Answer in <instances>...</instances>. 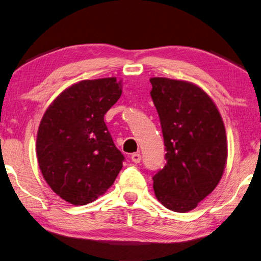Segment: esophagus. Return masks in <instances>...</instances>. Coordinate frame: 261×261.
I'll return each instance as SVG.
<instances>
[{
    "instance_id": "esophagus-1",
    "label": "esophagus",
    "mask_w": 261,
    "mask_h": 261,
    "mask_svg": "<svg viewBox=\"0 0 261 261\" xmlns=\"http://www.w3.org/2000/svg\"><path fill=\"white\" fill-rule=\"evenodd\" d=\"M131 160L134 163H140L141 161V155L139 153H134L131 155Z\"/></svg>"
}]
</instances>
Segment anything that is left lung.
Returning <instances> with one entry per match:
<instances>
[{"label": "left lung", "mask_w": 261, "mask_h": 261, "mask_svg": "<svg viewBox=\"0 0 261 261\" xmlns=\"http://www.w3.org/2000/svg\"><path fill=\"white\" fill-rule=\"evenodd\" d=\"M149 81L167 150V163L153 176L155 196L169 210L188 212L212 193L224 173V122L197 85L167 77Z\"/></svg>", "instance_id": "1"}]
</instances>
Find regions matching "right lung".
I'll return each mask as SVG.
<instances>
[{"label":"right lung","mask_w":261,"mask_h":261,"mask_svg":"<svg viewBox=\"0 0 261 261\" xmlns=\"http://www.w3.org/2000/svg\"><path fill=\"white\" fill-rule=\"evenodd\" d=\"M121 94L116 77L84 80L64 90L42 117L36 138L40 170L70 204L96 201L121 171L124 156L103 121Z\"/></svg>","instance_id":"1"}]
</instances>
